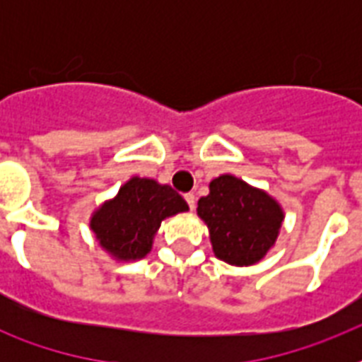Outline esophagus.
<instances>
[{"instance_id": "obj_1", "label": "esophagus", "mask_w": 362, "mask_h": 362, "mask_svg": "<svg viewBox=\"0 0 362 362\" xmlns=\"http://www.w3.org/2000/svg\"><path fill=\"white\" fill-rule=\"evenodd\" d=\"M184 199H186L187 206H189L192 210H195V204H197V197H195V193H186V195H184Z\"/></svg>"}]
</instances>
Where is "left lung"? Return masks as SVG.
I'll return each instance as SVG.
<instances>
[{
	"label": "left lung",
	"mask_w": 362,
	"mask_h": 362,
	"mask_svg": "<svg viewBox=\"0 0 362 362\" xmlns=\"http://www.w3.org/2000/svg\"><path fill=\"white\" fill-rule=\"evenodd\" d=\"M197 214L209 226L216 257L237 267L261 261L284 221L280 204L269 193L231 175L210 182V193L199 199Z\"/></svg>",
	"instance_id": "left-lung-1"
}]
</instances>
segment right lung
I'll list each match as a JSON object with an SVG mask.
<instances>
[{
    "mask_svg": "<svg viewBox=\"0 0 362 362\" xmlns=\"http://www.w3.org/2000/svg\"><path fill=\"white\" fill-rule=\"evenodd\" d=\"M187 203L170 186L150 178H131L92 216L99 246L122 261L142 259L165 218L186 212Z\"/></svg>",
    "mask_w": 362,
    "mask_h": 362,
    "instance_id": "right-lung-1",
    "label": "right lung"
}]
</instances>
